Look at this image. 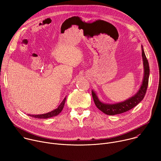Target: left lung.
<instances>
[{
    "instance_id": "left-lung-1",
    "label": "left lung",
    "mask_w": 161,
    "mask_h": 161,
    "mask_svg": "<svg viewBox=\"0 0 161 161\" xmlns=\"http://www.w3.org/2000/svg\"><path fill=\"white\" fill-rule=\"evenodd\" d=\"M142 58L144 67V75L142 83L138 91L137 92L131 97L126 99L124 101L114 103V104H108L104 103L101 101L95 92V91L92 90V94L93 99L94 103L97 108L103 111L104 113L108 114V115H114V114H120L124 112H126L130 109L135 107L136 105L138 104L144 98L147 89L148 84V79L150 75V69L148 60L146 57L143 46L142 45Z\"/></svg>"
}]
</instances>
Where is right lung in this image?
Wrapping results in <instances>:
<instances>
[{"label": "right lung", "instance_id": "add662e5", "mask_svg": "<svg viewBox=\"0 0 161 161\" xmlns=\"http://www.w3.org/2000/svg\"><path fill=\"white\" fill-rule=\"evenodd\" d=\"M65 99H66V97L63 99L62 102L60 103V104L58 106V108L50 112H48L47 113H44V114H28L29 116H31L32 117L34 118H37V119H49L53 117H55L57 116L58 114L62 111L64 104H65Z\"/></svg>", "mask_w": 161, "mask_h": 161}]
</instances>
